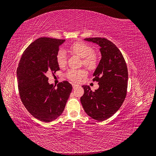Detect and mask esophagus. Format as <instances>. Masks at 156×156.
Wrapping results in <instances>:
<instances>
[{"label":"esophagus","mask_w":156,"mask_h":156,"mask_svg":"<svg viewBox=\"0 0 156 156\" xmlns=\"http://www.w3.org/2000/svg\"><path fill=\"white\" fill-rule=\"evenodd\" d=\"M72 85H73V89H74V88H76V87H78V85L74 84V83H73Z\"/></svg>","instance_id":"esophagus-1"}]
</instances>
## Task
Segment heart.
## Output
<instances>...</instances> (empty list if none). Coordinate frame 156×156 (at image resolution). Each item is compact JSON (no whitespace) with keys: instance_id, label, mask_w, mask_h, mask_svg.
I'll use <instances>...</instances> for the list:
<instances>
[{"instance_id":"heart-1","label":"heart","mask_w":156,"mask_h":156,"mask_svg":"<svg viewBox=\"0 0 156 156\" xmlns=\"http://www.w3.org/2000/svg\"><path fill=\"white\" fill-rule=\"evenodd\" d=\"M67 51L72 55H76L82 58L83 65L89 70H94L97 67L98 56L93 53V49L87 44L83 42H76L69 46ZM56 61L60 67H65L67 63V57L65 53L60 51L56 56ZM86 76V72L83 69H71L67 74V78L74 82H78Z\"/></svg>"}]
</instances>
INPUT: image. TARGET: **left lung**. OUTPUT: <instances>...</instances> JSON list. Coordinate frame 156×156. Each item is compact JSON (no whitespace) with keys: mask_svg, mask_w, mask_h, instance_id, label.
Wrapping results in <instances>:
<instances>
[{"mask_svg":"<svg viewBox=\"0 0 156 156\" xmlns=\"http://www.w3.org/2000/svg\"><path fill=\"white\" fill-rule=\"evenodd\" d=\"M98 44L101 58L93 74V81L99 88L92 91L83 85L84 94L80 98L85 112L96 120L104 121L116 113L125 99L127 91L128 70L125 60L116 45L105 38L84 39Z\"/></svg>","mask_w":156,"mask_h":156,"instance_id":"1","label":"left lung"}]
</instances>
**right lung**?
I'll return each instance as SVG.
<instances>
[{
  "label": "right lung",
  "instance_id": "obj_1",
  "mask_svg": "<svg viewBox=\"0 0 156 156\" xmlns=\"http://www.w3.org/2000/svg\"><path fill=\"white\" fill-rule=\"evenodd\" d=\"M65 40L41 37L23 53L16 70L20 100L33 117L51 122L64 110L72 85L63 81L57 87L48 83V74L60 70L56 61L59 46Z\"/></svg>",
  "mask_w": 156,
  "mask_h": 156
}]
</instances>
